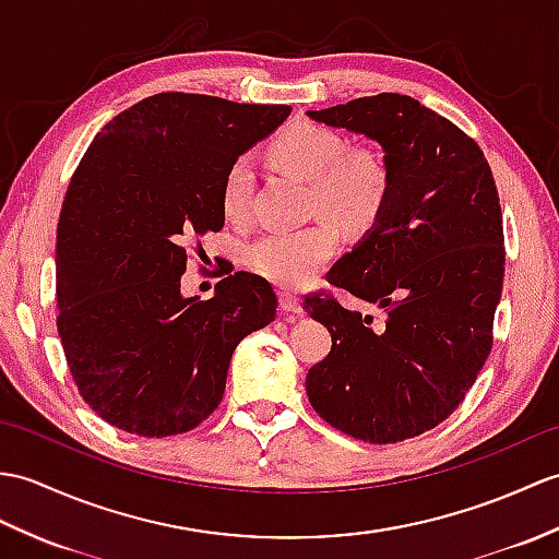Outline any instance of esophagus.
<instances>
[{"instance_id":"34e87169","label":"esophagus","mask_w":559,"mask_h":559,"mask_svg":"<svg viewBox=\"0 0 559 559\" xmlns=\"http://www.w3.org/2000/svg\"><path fill=\"white\" fill-rule=\"evenodd\" d=\"M281 311L283 314H302L300 297L293 293H281Z\"/></svg>"}]
</instances>
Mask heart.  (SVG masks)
Masks as SVG:
<instances>
[{
  "mask_svg": "<svg viewBox=\"0 0 559 559\" xmlns=\"http://www.w3.org/2000/svg\"><path fill=\"white\" fill-rule=\"evenodd\" d=\"M269 159L283 171L309 180V214H323L314 224L271 233L248 245L242 262L252 274L288 290H300L317 278L323 264L338 252L341 233L371 228L391 198V166L373 147H347V140L317 123H290L269 142ZM252 171L236 159L221 186V206L230 224L250 218Z\"/></svg>",
  "mask_w": 559,
  "mask_h": 559,
  "instance_id": "heart-1",
  "label": "heart"
}]
</instances>
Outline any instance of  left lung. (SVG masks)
<instances>
[{
    "label": "left lung",
    "mask_w": 559,
    "mask_h": 559,
    "mask_svg": "<svg viewBox=\"0 0 559 559\" xmlns=\"http://www.w3.org/2000/svg\"><path fill=\"white\" fill-rule=\"evenodd\" d=\"M309 116L379 142L393 183L369 236L326 274L385 317L373 326L333 293L307 295L333 338L307 395L338 431L400 443L445 421L490 355L504 276L498 188L474 138L414 97L381 93Z\"/></svg>",
    "instance_id": "1"
}]
</instances>
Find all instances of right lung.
I'll list each match as a JSON object with an SVG mask.
<instances>
[{
    "instance_id": "obj_1",
    "label": "right lung",
    "mask_w": 559,
    "mask_h": 559,
    "mask_svg": "<svg viewBox=\"0 0 559 559\" xmlns=\"http://www.w3.org/2000/svg\"><path fill=\"white\" fill-rule=\"evenodd\" d=\"M288 114L159 93L90 142L57 226V331L78 393L107 424L192 431L224 397L233 349L276 319L262 276L230 269L212 300L180 295V276L204 233L224 228L228 166Z\"/></svg>"
}]
</instances>
